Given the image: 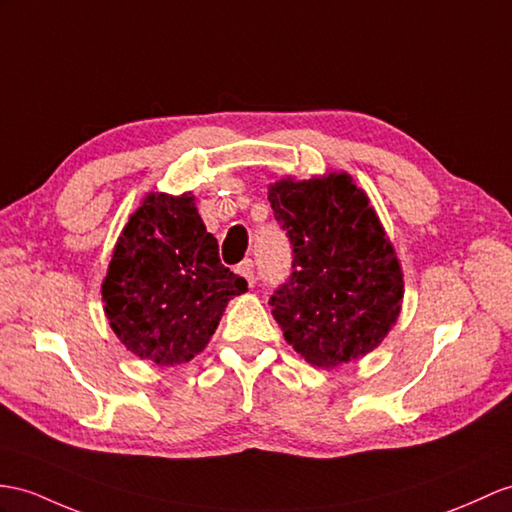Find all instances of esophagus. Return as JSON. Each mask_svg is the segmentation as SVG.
Listing matches in <instances>:
<instances>
[{"mask_svg":"<svg viewBox=\"0 0 512 512\" xmlns=\"http://www.w3.org/2000/svg\"><path fill=\"white\" fill-rule=\"evenodd\" d=\"M239 273L247 280L249 286L256 284V265H254V260H249V258L243 260V263L239 265Z\"/></svg>","mask_w":512,"mask_h":512,"instance_id":"esophagus-1","label":"esophagus"}]
</instances>
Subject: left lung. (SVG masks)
Here are the masks:
<instances>
[{"instance_id":"8db88e82","label":"left lung","mask_w":512,"mask_h":512,"mask_svg":"<svg viewBox=\"0 0 512 512\" xmlns=\"http://www.w3.org/2000/svg\"><path fill=\"white\" fill-rule=\"evenodd\" d=\"M273 217L289 236L291 276L269 297L297 354L317 367L365 356L400 315L404 280L367 195L347 173L271 184Z\"/></svg>"}]
</instances>
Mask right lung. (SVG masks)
<instances>
[{"instance_id":"add662e5","label":"right lung","mask_w":512,"mask_h":512,"mask_svg":"<svg viewBox=\"0 0 512 512\" xmlns=\"http://www.w3.org/2000/svg\"><path fill=\"white\" fill-rule=\"evenodd\" d=\"M245 278L221 265L191 195H147L123 228L102 284L110 328L160 367L189 363L215 334Z\"/></svg>"}]
</instances>
